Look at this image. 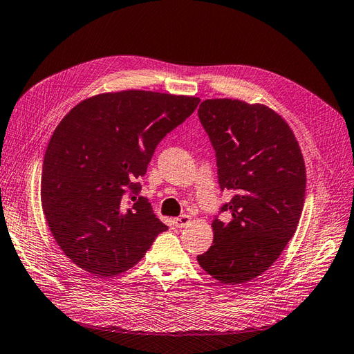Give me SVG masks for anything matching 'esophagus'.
Listing matches in <instances>:
<instances>
[{"label": "esophagus", "instance_id": "34e87169", "mask_svg": "<svg viewBox=\"0 0 354 354\" xmlns=\"http://www.w3.org/2000/svg\"><path fill=\"white\" fill-rule=\"evenodd\" d=\"M188 223H189V216H188V215H180V216H178V218L174 220L175 227H178V229L185 227V225H187Z\"/></svg>", "mask_w": 354, "mask_h": 354}]
</instances>
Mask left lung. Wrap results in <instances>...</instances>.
Instances as JSON below:
<instances>
[{"label":"left lung","mask_w":354,"mask_h":354,"mask_svg":"<svg viewBox=\"0 0 354 354\" xmlns=\"http://www.w3.org/2000/svg\"><path fill=\"white\" fill-rule=\"evenodd\" d=\"M198 118L215 149L218 184L233 193L212 221L214 242L197 261L224 284L268 270L293 238L304 209L306 171L288 124L265 104L212 98Z\"/></svg>","instance_id":"obj_1"}]
</instances>
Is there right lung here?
<instances>
[{
    "mask_svg": "<svg viewBox=\"0 0 354 354\" xmlns=\"http://www.w3.org/2000/svg\"><path fill=\"white\" fill-rule=\"evenodd\" d=\"M197 97L129 89L89 97L62 118L41 170V206L59 248L95 277L133 268L167 230L138 179ZM129 191L133 205L122 201Z\"/></svg>",
    "mask_w": 354,
    "mask_h": 354,
    "instance_id": "add662e5",
    "label": "right lung"
}]
</instances>
